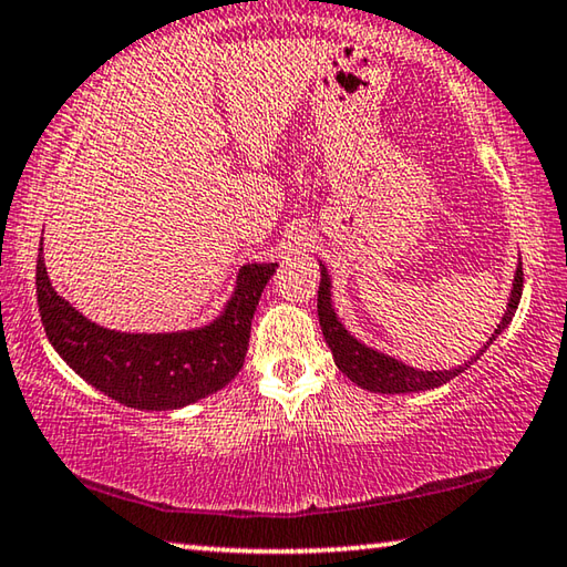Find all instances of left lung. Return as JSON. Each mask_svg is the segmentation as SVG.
<instances>
[{"mask_svg":"<svg viewBox=\"0 0 567 567\" xmlns=\"http://www.w3.org/2000/svg\"><path fill=\"white\" fill-rule=\"evenodd\" d=\"M320 272H322V280H320V290H318V315H320L322 334L330 344L334 364H338V368L352 382H358L360 388L372 390V392H392V395H395V392H420V390L440 388L443 382L453 380L457 372H463V370L425 372V370L408 368V364L392 360V358H388V354H380L375 350L364 348V344L350 338L348 330H344L338 322V318H334V310L330 305V277L322 265H320ZM520 295H523V262L517 265L511 302H507L505 318L501 324H497V330L491 338V342L507 328V324H511L513 315L517 310V302H520Z\"/></svg>","mask_w":567,"mask_h":567,"instance_id":"obj_1","label":"left lung"}]
</instances>
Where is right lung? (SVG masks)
<instances>
[{"label": "right lung", "mask_w": 567, "mask_h": 567, "mask_svg": "<svg viewBox=\"0 0 567 567\" xmlns=\"http://www.w3.org/2000/svg\"><path fill=\"white\" fill-rule=\"evenodd\" d=\"M277 265H247L223 318L203 330L127 334L90 322L52 290L37 257V305L54 350L104 395L137 410H175L223 390L245 364L249 330Z\"/></svg>", "instance_id": "1"}]
</instances>
